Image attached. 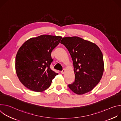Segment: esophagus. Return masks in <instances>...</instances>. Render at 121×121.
I'll list each match as a JSON object with an SVG mask.
<instances>
[{
    "instance_id": "1",
    "label": "esophagus",
    "mask_w": 121,
    "mask_h": 121,
    "mask_svg": "<svg viewBox=\"0 0 121 121\" xmlns=\"http://www.w3.org/2000/svg\"><path fill=\"white\" fill-rule=\"evenodd\" d=\"M65 69H64L61 71V73L62 74H64L65 73Z\"/></svg>"
}]
</instances>
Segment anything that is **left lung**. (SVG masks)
<instances>
[{
	"mask_svg": "<svg viewBox=\"0 0 121 121\" xmlns=\"http://www.w3.org/2000/svg\"><path fill=\"white\" fill-rule=\"evenodd\" d=\"M60 43L68 50L73 62L75 80L68 87L78 95L91 91L100 81L104 71L99 48L77 36L64 37Z\"/></svg>",
	"mask_w": 121,
	"mask_h": 121,
	"instance_id": "left-lung-1",
	"label": "left lung"
}]
</instances>
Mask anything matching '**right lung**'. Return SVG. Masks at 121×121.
<instances>
[{"label": "right lung", "instance_id": "right-lung-1", "mask_svg": "<svg viewBox=\"0 0 121 121\" xmlns=\"http://www.w3.org/2000/svg\"><path fill=\"white\" fill-rule=\"evenodd\" d=\"M62 37L42 35L31 38L19 48L16 56V72L20 81L28 89L42 92L48 89L58 73L51 69V52Z\"/></svg>", "mask_w": 121, "mask_h": 121}]
</instances>
